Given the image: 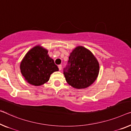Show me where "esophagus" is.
<instances>
[{
  "label": "esophagus",
  "mask_w": 131,
  "mask_h": 131,
  "mask_svg": "<svg viewBox=\"0 0 131 131\" xmlns=\"http://www.w3.org/2000/svg\"><path fill=\"white\" fill-rule=\"evenodd\" d=\"M58 67H59V70H61V68H62V66L61 65H59Z\"/></svg>",
  "instance_id": "1"
}]
</instances>
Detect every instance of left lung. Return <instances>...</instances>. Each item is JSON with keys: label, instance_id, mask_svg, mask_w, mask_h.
Returning <instances> with one entry per match:
<instances>
[{"label": "left lung", "instance_id": "left-lung-1", "mask_svg": "<svg viewBox=\"0 0 131 131\" xmlns=\"http://www.w3.org/2000/svg\"><path fill=\"white\" fill-rule=\"evenodd\" d=\"M68 62L64 75L67 83L73 88H86L97 78L99 63L91 51L85 47L79 46L72 50Z\"/></svg>", "mask_w": 131, "mask_h": 131}]
</instances>
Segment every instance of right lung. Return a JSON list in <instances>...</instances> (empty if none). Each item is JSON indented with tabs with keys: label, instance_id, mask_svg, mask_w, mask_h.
<instances>
[{
	"label": "right lung",
	"instance_id": "add662e5",
	"mask_svg": "<svg viewBox=\"0 0 131 131\" xmlns=\"http://www.w3.org/2000/svg\"><path fill=\"white\" fill-rule=\"evenodd\" d=\"M48 52L45 48L37 45L27 51L21 60L20 65L21 73L31 85H43L49 81L52 73L59 71Z\"/></svg>",
	"mask_w": 131,
	"mask_h": 131
}]
</instances>
